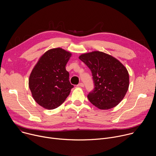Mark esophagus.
Returning a JSON list of instances; mask_svg holds the SVG:
<instances>
[{"instance_id": "1", "label": "esophagus", "mask_w": 156, "mask_h": 156, "mask_svg": "<svg viewBox=\"0 0 156 156\" xmlns=\"http://www.w3.org/2000/svg\"><path fill=\"white\" fill-rule=\"evenodd\" d=\"M78 86L79 87H84V84L83 83H80L78 84Z\"/></svg>"}]
</instances>
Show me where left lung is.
<instances>
[{"label": "left lung", "mask_w": 156, "mask_h": 156, "mask_svg": "<svg viewBox=\"0 0 156 156\" xmlns=\"http://www.w3.org/2000/svg\"><path fill=\"white\" fill-rule=\"evenodd\" d=\"M79 58L90 69L94 84L87 98L96 107L107 110L117 105L129 87V74L117 58L102 52L81 55Z\"/></svg>", "instance_id": "left-lung-1"}]
</instances>
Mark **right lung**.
Masks as SVG:
<instances>
[{
  "instance_id": "1",
  "label": "right lung",
  "mask_w": 156,
  "mask_h": 156,
  "mask_svg": "<svg viewBox=\"0 0 156 156\" xmlns=\"http://www.w3.org/2000/svg\"><path fill=\"white\" fill-rule=\"evenodd\" d=\"M71 55L62 48L52 49L44 53L34 66L29 87L33 99L42 107L54 109L70 94L73 85L70 83L65 66Z\"/></svg>"
}]
</instances>
